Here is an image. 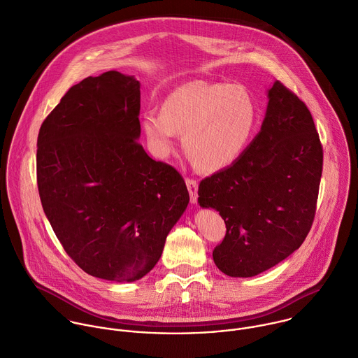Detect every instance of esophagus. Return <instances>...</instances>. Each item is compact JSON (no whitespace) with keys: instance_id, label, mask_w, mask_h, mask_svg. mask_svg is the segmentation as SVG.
Instances as JSON below:
<instances>
[{"instance_id":"esophagus-1","label":"esophagus","mask_w":358,"mask_h":358,"mask_svg":"<svg viewBox=\"0 0 358 358\" xmlns=\"http://www.w3.org/2000/svg\"><path fill=\"white\" fill-rule=\"evenodd\" d=\"M185 182H187V187H188V191H189L191 202L195 203L198 201V181L195 178H187Z\"/></svg>"}]
</instances>
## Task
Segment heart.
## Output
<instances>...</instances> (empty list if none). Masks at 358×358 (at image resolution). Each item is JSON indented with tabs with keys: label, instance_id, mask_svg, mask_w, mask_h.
<instances>
[{
	"label": "heart",
	"instance_id": "heart-1",
	"mask_svg": "<svg viewBox=\"0 0 358 358\" xmlns=\"http://www.w3.org/2000/svg\"><path fill=\"white\" fill-rule=\"evenodd\" d=\"M257 121L255 100L244 86L191 80L167 96L162 113H146L142 128L157 156L173 150L178 132L196 169L219 171L243 155Z\"/></svg>",
	"mask_w": 358,
	"mask_h": 358
}]
</instances>
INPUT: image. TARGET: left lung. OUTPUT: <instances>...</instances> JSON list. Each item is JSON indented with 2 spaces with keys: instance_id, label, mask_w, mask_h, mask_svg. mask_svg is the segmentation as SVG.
I'll list each match as a JSON object with an SVG mask.
<instances>
[{
  "instance_id": "left-lung-1",
  "label": "left lung",
  "mask_w": 358,
  "mask_h": 358,
  "mask_svg": "<svg viewBox=\"0 0 358 358\" xmlns=\"http://www.w3.org/2000/svg\"><path fill=\"white\" fill-rule=\"evenodd\" d=\"M268 96L261 132L198 188L199 205L226 223L213 261L231 278H251L286 259L304 243L317 212L324 149L313 115L279 80Z\"/></svg>"
}]
</instances>
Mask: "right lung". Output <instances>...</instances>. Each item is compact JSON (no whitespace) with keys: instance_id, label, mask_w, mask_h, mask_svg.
<instances>
[{"instance_id":"1","label":"right lung","mask_w":358,"mask_h":358,"mask_svg":"<svg viewBox=\"0 0 358 358\" xmlns=\"http://www.w3.org/2000/svg\"><path fill=\"white\" fill-rule=\"evenodd\" d=\"M139 82L117 71L73 85L37 136V188L65 252L86 273L134 282L153 269L189 194L138 142Z\"/></svg>"}]
</instances>
